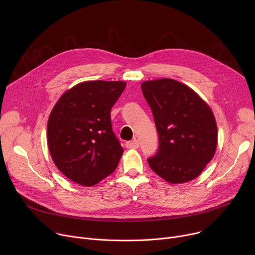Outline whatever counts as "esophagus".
I'll return each mask as SVG.
<instances>
[{"label":"esophagus","mask_w":255,"mask_h":255,"mask_svg":"<svg viewBox=\"0 0 255 255\" xmlns=\"http://www.w3.org/2000/svg\"><path fill=\"white\" fill-rule=\"evenodd\" d=\"M126 146L128 149H137L139 146V143L136 139H133V140H130V141H127L126 142Z\"/></svg>","instance_id":"esophagus-1"}]
</instances>
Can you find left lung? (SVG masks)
<instances>
[{
  "label": "left lung",
  "instance_id": "8db88e82",
  "mask_svg": "<svg viewBox=\"0 0 255 255\" xmlns=\"http://www.w3.org/2000/svg\"><path fill=\"white\" fill-rule=\"evenodd\" d=\"M159 137L150 167L171 184L198 177L214 157L217 125L210 106L186 85L161 78L141 84Z\"/></svg>",
  "mask_w": 255,
  "mask_h": 255
}]
</instances>
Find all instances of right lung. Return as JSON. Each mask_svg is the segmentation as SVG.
Instances as JSON below:
<instances>
[{"label":"right lung","mask_w":255,"mask_h":255,"mask_svg":"<svg viewBox=\"0 0 255 255\" xmlns=\"http://www.w3.org/2000/svg\"><path fill=\"white\" fill-rule=\"evenodd\" d=\"M124 82L93 80L64 93L47 123L53 162L71 181L94 186L117 168L123 148L112 127L111 111Z\"/></svg>","instance_id":"add662e5"}]
</instances>
